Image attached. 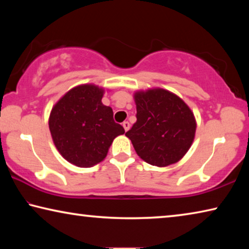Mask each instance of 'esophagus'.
<instances>
[{
  "label": "esophagus",
  "mask_w": 249,
  "mask_h": 249,
  "mask_svg": "<svg viewBox=\"0 0 249 249\" xmlns=\"http://www.w3.org/2000/svg\"><path fill=\"white\" fill-rule=\"evenodd\" d=\"M129 126H130V124L128 123L127 121L123 122V127H124V129H125V132H127V130L129 129Z\"/></svg>",
  "instance_id": "34e87169"
}]
</instances>
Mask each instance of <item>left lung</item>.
<instances>
[{"label":"left lung","mask_w":249,"mask_h":249,"mask_svg":"<svg viewBox=\"0 0 249 249\" xmlns=\"http://www.w3.org/2000/svg\"><path fill=\"white\" fill-rule=\"evenodd\" d=\"M136 123L127 136L146 162L166 167L183 157L195 138L196 120L182 100L163 89L137 92Z\"/></svg>","instance_id":"8db88e82"}]
</instances>
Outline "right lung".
<instances>
[{
	"mask_svg": "<svg viewBox=\"0 0 249 249\" xmlns=\"http://www.w3.org/2000/svg\"><path fill=\"white\" fill-rule=\"evenodd\" d=\"M103 90L92 84L73 88L52 109L49 129L62 157L82 168L105 158L113 140L125 133L113 111L101 100Z\"/></svg>",
	"mask_w": 249,
	"mask_h": 249,
	"instance_id": "add662e5",
	"label": "right lung"
}]
</instances>
